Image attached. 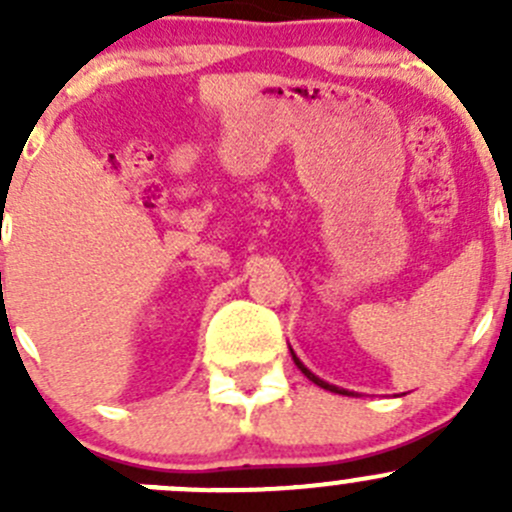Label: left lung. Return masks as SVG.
<instances>
[{
    "label": "left lung",
    "mask_w": 512,
    "mask_h": 512,
    "mask_svg": "<svg viewBox=\"0 0 512 512\" xmlns=\"http://www.w3.org/2000/svg\"><path fill=\"white\" fill-rule=\"evenodd\" d=\"M289 352H292V349H289ZM292 359H294V364H297V369H299V371H302V374H304V376H307V379H309V381H314V384H317V386H322V389H327V391H334V394H342V396H356V394H354V391H347V389H339V386H334V384H329V381L319 379V376H317V374H312V371H309V369H307V366H304V364H302V361H299V359H297V354H294V352H292Z\"/></svg>",
    "instance_id": "left-lung-1"
}]
</instances>
